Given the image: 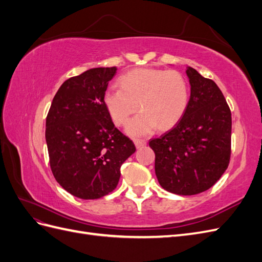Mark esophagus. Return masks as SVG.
<instances>
[{
	"label": "esophagus",
	"mask_w": 262,
	"mask_h": 262,
	"mask_svg": "<svg viewBox=\"0 0 262 262\" xmlns=\"http://www.w3.org/2000/svg\"><path fill=\"white\" fill-rule=\"evenodd\" d=\"M134 144H136L137 148H141V147H143V146L146 145V142L143 141V140H137L136 142H134Z\"/></svg>",
	"instance_id": "obj_1"
}]
</instances>
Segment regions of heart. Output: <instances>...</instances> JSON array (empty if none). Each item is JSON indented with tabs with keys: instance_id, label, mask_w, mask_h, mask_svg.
Returning a JSON list of instances; mask_svg holds the SVG:
<instances>
[{
	"instance_id": "obj_1",
	"label": "heart",
	"mask_w": 262,
	"mask_h": 262,
	"mask_svg": "<svg viewBox=\"0 0 262 262\" xmlns=\"http://www.w3.org/2000/svg\"><path fill=\"white\" fill-rule=\"evenodd\" d=\"M121 89L112 86L104 93V104L117 125L128 122L130 137L140 138L153 133L157 128L167 130L184 116L189 102V86L185 76L178 71L138 69L124 73L119 78Z\"/></svg>"
}]
</instances>
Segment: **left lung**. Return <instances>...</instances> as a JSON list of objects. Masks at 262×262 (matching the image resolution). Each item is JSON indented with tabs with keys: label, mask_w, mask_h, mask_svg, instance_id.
Returning a JSON list of instances; mask_svg holds the SVG:
<instances>
[{
	"label": "left lung",
	"mask_w": 262,
	"mask_h": 262,
	"mask_svg": "<svg viewBox=\"0 0 262 262\" xmlns=\"http://www.w3.org/2000/svg\"><path fill=\"white\" fill-rule=\"evenodd\" d=\"M190 99L184 116L163 136L149 141L155 173L168 192L193 195L210 189L231 157L232 115L219 86L187 67Z\"/></svg>",
	"instance_id": "1"
}]
</instances>
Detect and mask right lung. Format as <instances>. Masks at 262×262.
Wrapping results in <instances>:
<instances>
[{
    "mask_svg": "<svg viewBox=\"0 0 262 262\" xmlns=\"http://www.w3.org/2000/svg\"><path fill=\"white\" fill-rule=\"evenodd\" d=\"M116 71L117 67L94 68L69 78L54 95L46 119L53 176L80 199H99L115 190L121 165L136 152L104 104Z\"/></svg>",
    "mask_w": 262,
    "mask_h": 262,
    "instance_id": "add662e5",
    "label": "right lung"
}]
</instances>
